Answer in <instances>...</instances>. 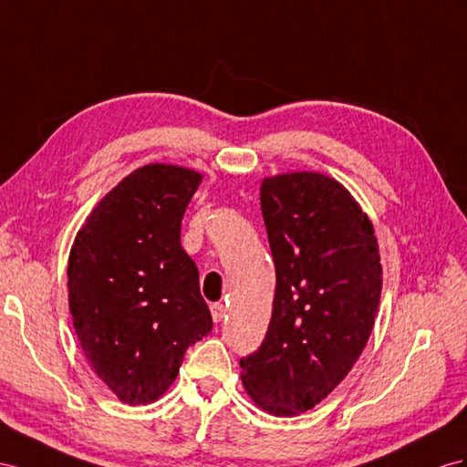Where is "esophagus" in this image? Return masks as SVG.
Returning a JSON list of instances; mask_svg holds the SVG:
<instances>
[{"label":"esophagus","mask_w":467,"mask_h":467,"mask_svg":"<svg viewBox=\"0 0 467 467\" xmlns=\"http://www.w3.org/2000/svg\"><path fill=\"white\" fill-rule=\"evenodd\" d=\"M211 316H213V321H223V317L226 316V306L224 304H213L211 306Z\"/></svg>","instance_id":"34e87169"}]
</instances>
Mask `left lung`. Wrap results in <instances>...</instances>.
<instances>
[{
  "label": "left lung",
  "instance_id": "obj_1",
  "mask_svg": "<svg viewBox=\"0 0 467 467\" xmlns=\"http://www.w3.org/2000/svg\"><path fill=\"white\" fill-rule=\"evenodd\" d=\"M260 209L276 266L272 317L241 379L274 416L312 410L348 377L375 326L382 266L373 223L333 177H265Z\"/></svg>",
  "mask_w": 467,
  "mask_h": 467
}]
</instances>
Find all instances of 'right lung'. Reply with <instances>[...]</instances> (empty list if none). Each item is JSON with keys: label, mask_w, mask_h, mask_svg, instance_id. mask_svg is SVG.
Listing matches in <instances>:
<instances>
[{"label": "right lung", "mask_w": 467, "mask_h": 467, "mask_svg": "<svg viewBox=\"0 0 467 467\" xmlns=\"http://www.w3.org/2000/svg\"><path fill=\"white\" fill-rule=\"evenodd\" d=\"M202 175L150 163L106 193L68 254V307L94 373L124 404L173 385L189 345L213 329L182 221Z\"/></svg>", "instance_id": "right-lung-1"}]
</instances>
